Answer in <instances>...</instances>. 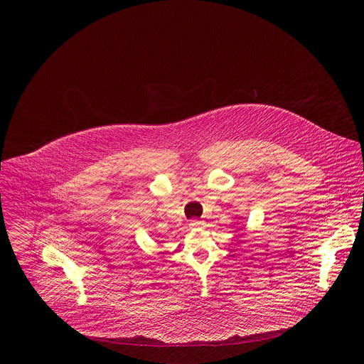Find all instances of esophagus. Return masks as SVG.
<instances>
[{
  "instance_id": "1",
  "label": "esophagus",
  "mask_w": 364,
  "mask_h": 364,
  "mask_svg": "<svg viewBox=\"0 0 364 364\" xmlns=\"http://www.w3.org/2000/svg\"><path fill=\"white\" fill-rule=\"evenodd\" d=\"M189 225H191V228H199V227H202V225H203V223H202V221H199V220H191Z\"/></svg>"
}]
</instances>
